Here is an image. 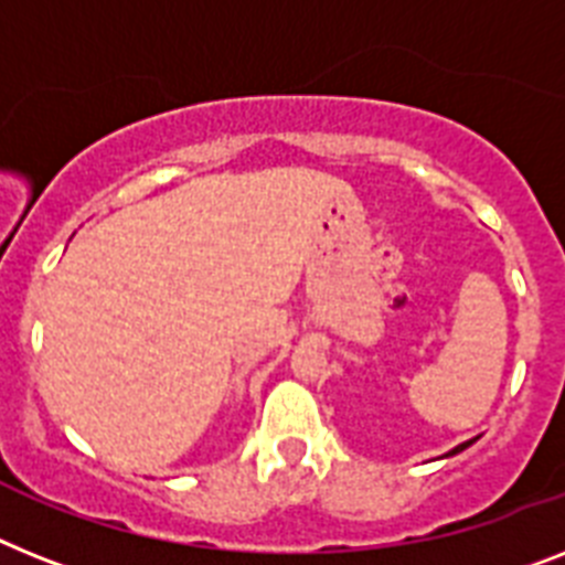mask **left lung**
Returning a JSON list of instances; mask_svg holds the SVG:
<instances>
[{
  "label": "left lung",
  "instance_id": "obj_1",
  "mask_svg": "<svg viewBox=\"0 0 565 565\" xmlns=\"http://www.w3.org/2000/svg\"><path fill=\"white\" fill-rule=\"evenodd\" d=\"M477 439H479V436H477ZM477 439H470V441H461V445H456L454 450H450V454H445V456H456V454H461V450H465V447H470V445H473V441H477Z\"/></svg>",
  "mask_w": 565,
  "mask_h": 565
}]
</instances>
